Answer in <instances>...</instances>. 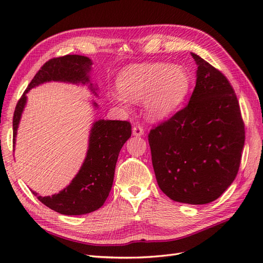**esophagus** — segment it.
<instances>
[{
	"mask_svg": "<svg viewBox=\"0 0 263 263\" xmlns=\"http://www.w3.org/2000/svg\"><path fill=\"white\" fill-rule=\"evenodd\" d=\"M133 135H134V136H136V137L142 136V135H144V128H142V127H141L140 125L134 126V128H133Z\"/></svg>",
	"mask_w": 263,
	"mask_h": 263,
	"instance_id": "obj_1",
	"label": "esophagus"
}]
</instances>
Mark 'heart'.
Returning <instances> with one entry per match:
<instances>
[{
    "instance_id": "obj_1",
    "label": "heart",
    "mask_w": 263,
    "mask_h": 263,
    "mask_svg": "<svg viewBox=\"0 0 263 263\" xmlns=\"http://www.w3.org/2000/svg\"><path fill=\"white\" fill-rule=\"evenodd\" d=\"M122 92L112 94L114 102L126 104L128 99H145L147 114L161 119L177 110L185 101L191 89L187 71L181 66L157 62L125 69L118 77Z\"/></svg>"
}]
</instances>
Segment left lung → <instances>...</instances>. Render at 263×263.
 <instances>
[{"label": "left lung", "instance_id": "1", "mask_svg": "<svg viewBox=\"0 0 263 263\" xmlns=\"http://www.w3.org/2000/svg\"><path fill=\"white\" fill-rule=\"evenodd\" d=\"M189 104L151 129L148 141L159 187L171 200L208 204L234 182L245 124L227 78L200 55Z\"/></svg>", "mask_w": 263, "mask_h": 263}]
</instances>
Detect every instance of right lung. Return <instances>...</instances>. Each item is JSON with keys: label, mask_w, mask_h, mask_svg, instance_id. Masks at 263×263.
Listing matches in <instances>:
<instances>
[{"label": "right lung", "mask_w": 263, "mask_h": 263, "mask_svg": "<svg viewBox=\"0 0 263 263\" xmlns=\"http://www.w3.org/2000/svg\"><path fill=\"white\" fill-rule=\"evenodd\" d=\"M92 61L84 55L67 54L47 61L38 71L18 100L13 116V144L15 145L21 116L25 107L26 94L33 87L49 81L90 83L89 72ZM91 91L97 95L90 83ZM98 106L97 103H93ZM132 135V125L127 121L100 119L91 128L89 149L85 160L70 184L58 194L35 196L47 208L63 215H83L99 210L104 204L113 185L118 154Z\"/></svg>", "instance_id": "add662e5"}]
</instances>
